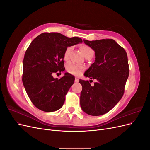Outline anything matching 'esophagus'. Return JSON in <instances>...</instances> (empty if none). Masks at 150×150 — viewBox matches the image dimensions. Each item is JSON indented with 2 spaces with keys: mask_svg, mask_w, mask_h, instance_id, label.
Instances as JSON below:
<instances>
[{
  "mask_svg": "<svg viewBox=\"0 0 150 150\" xmlns=\"http://www.w3.org/2000/svg\"><path fill=\"white\" fill-rule=\"evenodd\" d=\"M79 81V79L78 78H75V82H76V83H78Z\"/></svg>",
  "mask_w": 150,
  "mask_h": 150,
  "instance_id": "1",
  "label": "esophagus"
}]
</instances>
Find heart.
<instances>
[{
    "instance_id": "1",
    "label": "heart",
    "mask_w": 150,
    "mask_h": 150,
    "mask_svg": "<svg viewBox=\"0 0 150 150\" xmlns=\"http://www.w3.org/2000/svg\"><path fill=\"white\" fill-rule=\"evenodd\" d=\"M80 49L81 51L83 53L85 57H87L91 54H94L93 50L87 45H81ZM72 51V47H67L65 50L64 54V59L65 60H67L69 59L71 52ZM66 70L68 72L74 75H79L81 72L84 70V67L83 66L79 65L74 63H69L66 66Z\"/></svg>"
}]
</instances>
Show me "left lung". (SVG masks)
Wrapping results in <instances>:
<instances>
[{"mask_svg": "<svg viewBox=\"0 0 150 150\" xmlns=\"http://www.w3.org/2000/svg\"><path fill=\"white\" fill-rule=\"evenodd\" d=\"M84 42L95 52L94 62L84 76L97 81L92 86L88 81L79 79L81 107L89 115L100 116L115 107L124 94L129 76L128 56L113 39H84Z\"/></svg>", "mask_w": 150, "mask_h": 150, "instance_id": "left-lung-1", "label": "left lung"}]
</instances>
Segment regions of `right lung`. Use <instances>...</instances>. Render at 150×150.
I'll use <instances>...</instances> for the list:
<instances>
[{
	"mask_svg": "<svg viewBox=\"0 0 150 150\" xmlns=\"http://www.w3.org/2000/svg\"><path fill=\"white\" fill-rule=\"evenodd\" d=\"M82 42L77 37L45 33L30 43L24 57L22 83L31 102L39 110L53 112L62 106L74 78L65 72L59 79L52 74L65 70L63 59L66 48Z\"/></svg>",
	"mask_w": 150,
	"mask_h": 150,
	"instance_id": "add662e5",
	"label": "right lung"
}]
</instances>
